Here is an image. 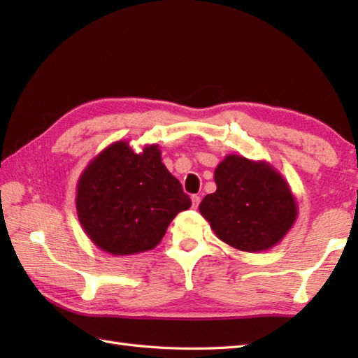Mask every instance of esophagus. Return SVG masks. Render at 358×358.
<instances>
[{"label":"esophagus","instance_id":"1","mask_svg":"<svg viewBox=\"0 0 358 358\" xmlns=\"http://www.w3.org/2000/svg\"><path fill=\"white\" fill-rule=\"evenodd\" d=\"M191 200H192V208H194V209L199 208V204H200V201H201L200 196H199V195H192Z\"/></svg>","mask_w":358,"mask_h":358}]
</instances>
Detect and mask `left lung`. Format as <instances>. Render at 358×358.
<instances>
[{"label": "left lung", "mask_w": 358, "mask_h": 358, "mask_svg": "<svg viewBox=\"0 0 358 358\" xmlns=\"http://www.w3.org/2000/svg\"><path fill=\"white\" fill-rule=\"evenodd\" d=\"M217 191L200 203V214L226 245L243 252H262L285 238L299 208L275 167L237 154L215 167Z\"/></svg>", "instance_id": "8db88e82"}]
</instances>
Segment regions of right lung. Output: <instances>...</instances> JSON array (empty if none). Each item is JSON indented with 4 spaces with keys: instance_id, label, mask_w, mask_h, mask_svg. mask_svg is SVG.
Segmentation results:
<instances>
[{
    "instance_id": "right-lung-1",
    "label": "right lung",
    "mask_w": 358,
    "mask_h": 358,
    "mask_svg": "<svg viewBox=\"0 0 358 358\" xmlns=\"http://www.w3.org/2000/svg\"><path fill=\"white\" fill-rule=\"evenodd\" d=\"M77 215L96 248L112 255L154 249L191 199L162 163L158 144L134 152L127 141L101 150L80 175Z\"/></svg>"
}]
</instances>
